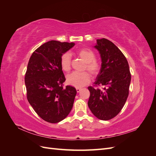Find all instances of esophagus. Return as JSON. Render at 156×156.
<instances>
[{
  "instance_id": "1",
  "label": "esophagus",
  "mask_w": 156,
  "mask_h": 156,
  "mask_svg": "<svg viewBox=\"0 0 156 156\" xmlns=\"http://www.w3.org/2000/svg\"><path fill=\"white\" fill-rule=\"evenodd\" d=\"M76 90H77V92H81V88H76Z\"/></svg>"
}]
</instances>
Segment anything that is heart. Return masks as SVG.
Here are the masks:
<instances>
[{
    "mask_svg": "<svg viewBox=\"0 0 156 156\" xmlns=\"http://www.w3.org/2000/svg\"><path fill=\"white\" fill-rule=\"evenodd\" d=\"M78 55L86 63L85 69L93 76H96L100 72L101 66L100 64L96 61V55L94 52L91 50L83 49L78 52ZM71 65L72 60L69 54L68 53L63 54L60 58L61 68L65 72H68L71 69ZM90 79V75L87 72H73L68 75L66 81L68 84L71 86L81 88L89 83Z\"/></svg>",
    "mask_w": 156,
    "mask_h": 156,
    "instance_id": "heart-1",
    "label": "heart"
}]
</instances>
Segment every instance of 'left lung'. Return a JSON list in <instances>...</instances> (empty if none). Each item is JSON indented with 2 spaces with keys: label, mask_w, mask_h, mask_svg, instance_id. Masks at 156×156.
<instances>
[{
  "label": "left lung",
  "mask_w": 156,
  "mask_h": 156,
  "mask_svg": "<svg viewBox=\"0 0 156 156\" xmlns=\"http://www.w3.org/2000/svg\"><path fill=\"white\" fill-rule=\"evenodd\" d=\"M94 48L101 59L100 72L95 87H88L90 95L88 107L98 119L108 120L116 116L123 108L129 94L131 73L127 60L122 51L105 38L96 40Z\"/></svg>",
  "instance_id": "obj_1"
}]
</instances>
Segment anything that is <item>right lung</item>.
Segmentation results:
<instances>
[{
	"mask_svg": "<svg viewBox=\"0 0 156 156\" xmlns=\"http://www.w3.org/2000/svg\"><path fill=\"white\" fill-rule=\"evenodd\" d=\"M74 43L51 40L39 47L28 63L25 83L27 100L40 117L49 123H58L69 115L77 91L63 88L66 78L60 58Z\"/></svg>",
	"mask_w": 156,
	"mask_h": 156,
	"instance_id": "add662e5",
	"label": "right lung"
}]
</instances>
